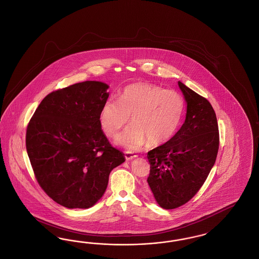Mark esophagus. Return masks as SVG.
<instances>
[{
	"label": "esophagus",
	"mask_w": 259,
	"mask_h": 259,
	"mask_svg": "<svg viewBox=\"0 0 259 259\" xmlns=\"http://www.w3.org/2000/svg\"><path fill=\"white\" fill-rule=\"evenodd\" d=\"M124 157L125 159H126L127 161H129V160H132V159H134V158H136V157H137V155H136V154H134L133 152L125 151Z\"/></svg>",
	"instance_id": "esophagus-1"
}]
</instances>
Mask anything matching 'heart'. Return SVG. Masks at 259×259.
<instances>
[{"label":"heart","mask_w":259,"mask_h":259,"mask_svg":"<svg viewBox=\"0 0 259 259\" xmlns=\"http://www.w3.org/2000/svg\"><path fill=\"white\" fill-rule=\"evenodd\" d=\"M184 98L174 90L137 82L126 86L118 101L107 99L100 110L99 122L108 137L114 138L129 122L133 124L116 139V143L137 150L145 143L157 146L175 135L184 114Z\"/></svg>","instance_id":"obj_1"}]
</instances>
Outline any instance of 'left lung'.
Returning a JSON list of instances; mask_svg holds the SVG:
<instances>
[{
    "label": "left lung",
    "instance_id": "obj_1",
    "mask_svg": "<svg viewBox=\"0 0 259 259\" xmlns=\"http://www.w3.org/2000/svg\"><path fill=\"white\" fill-rule=\"evenodd\" d=\"M187 102L183 126L168 142L147 153L149 188L165 209L187 204L202 188L219 149V129L213 108L206 98L182 82Z\"/></svg>",
    "mask_w": 259,
    "mask_h": 259
}]
</instances>
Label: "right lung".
Listing matches in <instances>:
<instances>
[{"mask_svg":"<svg viewBox=\"0 0 259 259\" xmlns=\"http://www.w3.org/2000/svg\"><path fill=\"white\" fill-rule=\"evenodd\" d=\"M107 84L85 81L46 97L27 124L26 146L36 180L68 208H88L107 188L110 172L125 161L99 122Z\"/></svg>","mask_w":259,"mask_h":259,"instance_id":"add662e5","label":"right lung"}]
</instances>
